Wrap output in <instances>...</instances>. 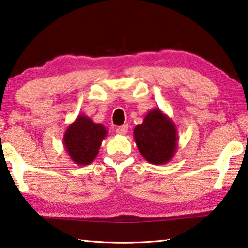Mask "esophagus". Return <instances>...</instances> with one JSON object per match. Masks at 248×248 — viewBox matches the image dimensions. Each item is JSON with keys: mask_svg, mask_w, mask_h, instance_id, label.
I'll use <instances>...</instances> for the list:
<instances>
[{"mask_svg": "<svg viewBox=\"0 0 248 248\" xmlns=\"http://www.w3.org/2000/svg\"><path fill=\"white\" fill-rule=\"evenodd\" d=\"M127 131H128L127 125H122V126H119L116 128V134L117 135H126Z\"/></svg>", "mask_w": 248, "mask_h": 248, "instance_id": "1", "label": "esophagus"}]
</instances>
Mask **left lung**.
<instances>
[{"label": "left lung", "mask_w": 248, "mask_h": 248, "mask_svg": "<svg viewBox=\"0 0 248 248\" xmlns=\"http://www.w3.org/2000/svg\"><path fill=\"white\" fill-rule=\"evenodd\" d=\"M134 139L140 155L149 164H167L177 152V127L159 108H152L143 123L135 126Z\"/></svg>", "instance_id": "8db88e82"}]
</instances>
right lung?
I'll return each mask as SVG.
<instances>
[{"instance_id":"right-lung-1","label":"right lung","mask_w":248,"mask_h":248,"mask_svg":"<svg viewBox=\"0 0 248 248\" xmlns=\"http://www.w3.org/2000/svg\"><path fill=\"white\" fill-rule=\"evenodd\" d=\"M108 129L90 117L79 114L63 134V147L70 159L79 166L90 165L99 154Z\"/></svg>"}]
</instances>
